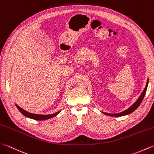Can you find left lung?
Here are the masks:
<instances>
[{
	"instance_id": "left-lung-1",
	"label": "left lung",
	"mask_w": 154,
	"mask_h": 154,
	"mask_svg": "<svg viewBox=\"0 0 154 154\" xmlns=\"http://www.w3.org/2000/svg\"><path fill=\"white\" fill-rule=\"evenodd\" d=\"M148 82H147L146 88H144V91H143L142 94H141L140 96V97L138 99V100L136 101L135 103L133 104L131 107H129L128 109H126V110L122 111L121 112H119V113H117V114H109V113H106V112H103V113L107 115H109V116H111V117H121V116L128 115L130 113H131V112H132L133 111H134L142 103L143 99H144V97L145 96L146 92L147 90V88H148Z\"/></svg>"
}]
</instances>
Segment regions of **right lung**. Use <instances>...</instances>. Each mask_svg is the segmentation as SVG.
<instances>
[{
  "label": "right lung",
  "mask_w": 154,
  "mask_h": 154,
  "mask_svg": "<svg viewBox=\"0 0 154 154\" xmlns=\"http://www.w3.org/2000/svg\"><path fill=\"white\" fill-rule=\"evenodd\" d=\"M16 105L17 108L18 109V110L22 112V113L26 116V117L34 119V120H37V121H44V120H47V119H49L52 117H54V116L57 115L59 113L60 111H58L55 113L54 114H51V115H37V114H33V113H31V112H29L28 111H26L25 110H23L22 108H20L18 105Z\"/></svg>",
  "instance_id": "right-lung-1"
}]
</instances>
